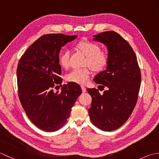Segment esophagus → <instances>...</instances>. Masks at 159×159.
<instances>
[{
    "instance_id": "esophagus-1",
    "label": "esophagus",
    "mask_w": 159,
    "mask_h": 159,
    "mask_svg": "<svg viewBox=\"0 0 159 159\" xmlns=\"http://www.w3.org/2000/svg\"><path fill=\"white\" fill-rule=\"evenodd\" d=\"M80 87H81V89H82V92H83V93H85V92H86V88L85 87V86L84 85H81L80 86Z\"/></svg>"
}]
</instances>
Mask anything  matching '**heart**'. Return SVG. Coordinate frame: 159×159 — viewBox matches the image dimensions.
<instances>
[{"mask_svg": "<svg viewBox=\"0 0 159 159\" xmlns=\"http://www.w3.org/2000/svg\"><path fill=\"white\" fill-rule=\"evenodd\" d=\"M77 48L87 57L85 65H88L94 71H101L105 68L109 62L108 55L104 52L100 51V48L97 43L89 42H80L77 44ZM60 65L64 68L70 66V52L64 50L59 57ZM91 71L88 67L82 69H74L66 76L67 80L79 84H84L89 80Z\"/></svg>", "mask_w": 159, "mask_h": 159, "instance_id": "b5f03b06", "label": "heart"}]
</instances>
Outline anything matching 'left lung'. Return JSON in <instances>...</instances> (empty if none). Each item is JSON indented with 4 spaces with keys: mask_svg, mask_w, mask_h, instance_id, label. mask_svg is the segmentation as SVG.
Wrapping results in <instances>:
<instances>
[{
    "mask_svg": "<svg viewBox=\"0 0 159 159\" xmlns=\"http://www.w3.org/2000/svg\"><path fill=\"white\" fill-rule=\"evenodd\" d=\"M93 39L106 46L109 62L106 70L93 79L108 89L99 93L87 89L92 98L89 115L92 123L104 131L116 130L126 122L136 105L140 89L141 72L130 45L115 31L93 35Z\"/></svg>",
    "mask_w": 159,
    "mask_h": 159,
    "instance_id": "left-lung-1",
    "label": "left lung"
}]
</instances>
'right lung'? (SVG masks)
<instances>
[{"label":"right lung","instance_id":"add662e5","mask_svg":"<svg viewBox=\"0 0 159 159\" xmlns=\"http://www.w3.org/2000/svg\"><path fill=\"white\" fill-rule=\"evenodd\" d=\"M77 35L47 34L33 43L20 58L17 67L18 95L26 114L41 130L54 132L68 119L72 107L82 93L75 83L63 85L61 93L54 92L62 83L59 55L61 47Z\"/></svg>","mask_w":159,"mask_h":159}]
</instances>
